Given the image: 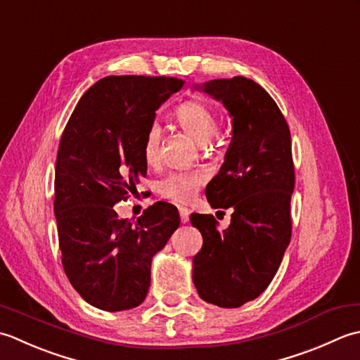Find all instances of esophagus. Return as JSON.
I'll return each mask as SVG.
<instances>
[{"label": "esophagus", "instance_id": "34e87169", "mask_svg": "<svg viewBox=\"0 0 360 360\" xmlns=\"http://www.w3.org/2000/svg\"><path fill=\"white\" fill-rule=\"evenodd\" d=\"M180 221H181V224H186L189 221V210L188 208H180Z\"/></svg>", "mask_w": 360, "mask_h": 360}]
</instances>
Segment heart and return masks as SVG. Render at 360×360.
Masks as SVG:
<instances>
[{"instance_id": "obj_1", "label": "heart", "mask_w": 360, "mask_h": 360, "mask_svg": "<svg viewBox=\"0 0 360 360\" xmlns=\"http://www.w3.org/2000/svg\"><path fill=\"white\" fill-rule=\"evenodd\" d=\"M175 121L197 144L207 146L217 131V120L211 110L202 102H186L175 112ZM161 129L152 124L143 143V157L148 165H155L160 153ZM202 172H174L160 181L158 191L165 199L179 205L193 202L199 188L203 185Z\"/></svg>"}]
</instances>
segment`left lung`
Wrapping results in <instances>:
<instances>
[{
  "mask_svg": "<svg viewBox=\"0 0 360 360\" xmlns=\"http://www.w3.org/2000/svg\"><path fill=\"white\" fill-rule=\"evenodd\" d=\"M194 90L222 102L231 118L225 161L205 194L212 208L233 214L224 231L211 214H191L203 238L193 281L207 303L239 307L267 289L290 242V131L276 102L252 79H214Z\"/></svg>",
  "mask_w": 360,
  "mask_h": 360,
  "instance_id": "8db88e82",
  "label": "left lung"
}]
</instances>
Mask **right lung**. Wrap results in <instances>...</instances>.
<instances>
[{
  "mask_svg": "<svg viewBox=\"0 0 360 360\" xmlns=\"http://www.w3.org/2000/svg\"><path fill=\"white\" fill-rule=\"evenodd\" d=\"M181 79L108 76L88 88L63 130L56 163L54 214L62 264L88 304L116 312L144 302L152 258L179 229V211L155 203L136 222L113 205L144 177L146 134Z\"/></svg>",
  "mask_w": 360,
  "mask_h": 360,
  "instance_id": "1",
  "label": "right lung"
}]
</instances>
